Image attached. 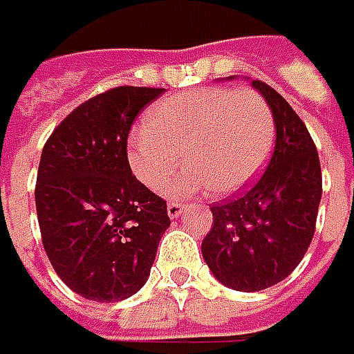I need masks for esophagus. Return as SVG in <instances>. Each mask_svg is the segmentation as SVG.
<instances>
[{
  "mask_svg": "<svg viewBox=\"0 0 354 354\" xmlns=\"http://www.w3.org/2000/svg\"><path fill=\"white\" fill-rule=\"evenodd\" d=\"M182 212H184V205H182V203H178V201H170V203H168V215H170V219L182 215Z\"/></svg>",
  "mask_w": 354,
  "mask_h": 354,
  "instance_id": "1",
  "label": "esophagus"
}]
</instances>
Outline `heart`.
Listing matches in <instances>:
<instances>
[{
    "label": "heart",
    "mask_w": 354,
    "mask_h": 354,
    "mask_svg": "<svg viewBox=\"0 0 354 354\" xmlns=\"http://www.w3.org/2000/svg\"><path fill=\"white\" fill-rule=\"evenodd\" d=\"M272 140L274 119L261 93L212 86L154 104L129 137L127 160L147 188L165 192L184 154L188 168L174 196L207 188L231 196L261 174Z\"/></svg>",
    "instance_id": "heart-1"
}]
</instances>
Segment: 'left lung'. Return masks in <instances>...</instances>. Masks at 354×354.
<instances>
[{
    "instance_id": "8db88e82",
    "label": "left lung",
    "mask_w": 354,
    "mask_h": 354,
    "mask_svg": "<svg viewBox=\"0 0 354 354\" xmlns=\"http://www.w3.org/2000/svg\"><path fill=\"white\" fill-rule=\"evenodd\" d=\"M252 88L274 117V153L247 194L212 205L214 227L201 243L215 278L239 292H259L292 274L313 239L322 200V166L308 127L274 88L261 80Z\"/></svg>"
}]
</instances>
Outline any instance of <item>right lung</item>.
<instances>
[{"mask_svg": "<svg viewBox=\"0 0 354 354\" xmlns=\"http://www.w3.org/2000/svg\"><path fill=\"white\" fill-rule=\"evenodd\" d=\"M165 88L119 86L78 105L44 142L35 203L46 257L70 290L119 301L149 280L170 227L166 201L133 176L127 137Z\"/></svg>", "mask_w": 354, "mask_h": 354, "instance_id": "add662e5", "label": "right lung"}]
</instances>
